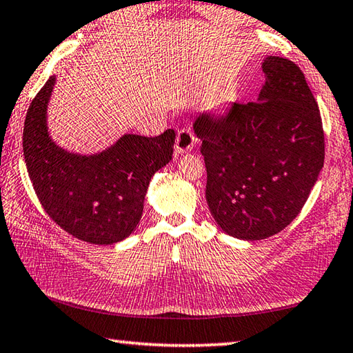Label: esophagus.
<instances>
[{
    "mask_svg": "<svg viewBox=\"0 0 353 353\" xmlns=\"http://www.w3.org/2000/svg\"><path fill=\"white\" fill-rule=\"evenodd\" d=\"M196 139L190 130H181L176 137V154H183L193 150Z\"/></svg>",
    "mask_w": 353,
    "mask_h": 353,
    "instance_id": "34e87169",
    "label": "esophagus"
}]
</instances>
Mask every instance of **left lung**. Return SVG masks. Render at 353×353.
Returning a JSON list of instances; mask_svg holds the SVG:
<instances>
[{"mask_svg": "<svg viewBox=\"0 0 353 353\" xmlns=\"http://www.w3.org/2000/svg\"><path fill=\"white\" fill-rule=\"evenodd\" d=\"M258 101L199 115L194 132L207 168L208 208L243 241L279 233L303 210L324 165L318 103L293 61L267 57Z\"/></svg>", "mask_w": 353, "mask_h": 353, "instance_id": "left-lung-1", "label": "left lung"}]
</instances>
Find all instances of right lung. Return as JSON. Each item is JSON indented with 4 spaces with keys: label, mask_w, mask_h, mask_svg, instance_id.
<instances>
[{
    "label": "right lung",
    "mask_w": 353,
    "mask_h": 353,
    "mask_svg": "<svg viewBox=\"0 0 353 353\" xmlns=\"http://www.w3.org/2000/svg\"><path fill=\"white\" fill-rule=\"evenodd\" d=\"M50 75L28 110L23 152L43 208L74 238L97 245L126 239L139 225L154 172L172 157L176 132L157 137L125 134L110 148L83 156L57 145L49 134Z\"/></svg>",
    "instance_id": "add662e5"
}]
</instances>
